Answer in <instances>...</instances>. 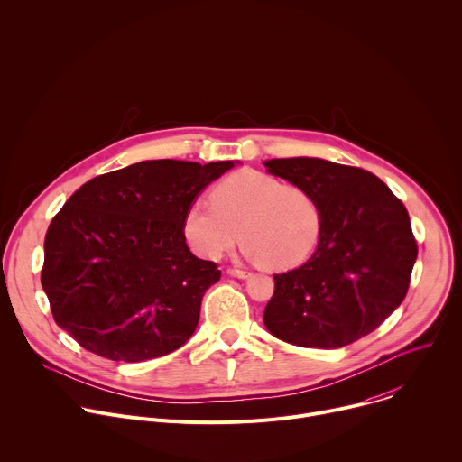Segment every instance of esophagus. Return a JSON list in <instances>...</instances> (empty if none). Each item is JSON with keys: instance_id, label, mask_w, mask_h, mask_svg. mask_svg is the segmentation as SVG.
Returning <instances> with one entry per match:
<instances>
[{"instance_id": "esophagus-1", "label": "esophagus", "mask_w": 462, "mask_h": 462, "mask_svg": "<svg viewBox=\"0 0 462 462\" xmlns=\"http://www.w3.org/2000/svg\"><path fill=\"white\" fill-rule=\"evenodd\" d=\"M226 273H228L230 276H234V278H241V280H245V278H248V276H250V273H248V271H245V269H236V267H230Z\"/></svg>"}]
</instances>
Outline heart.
Masks as SVG:
<instances>
[{"mask_svg": "<svg viewBox=\"0 0 462 462\" xmlns=\"http://www.w3.org/2000/svg\"><path fill=\"white\" fill-rule=\"evenodd\" d=\"M210 201L189 203L182 217L184 236L201 257L219 259L241 237L250 259L283 271L318 245L321 207L301 184L245 170L217 182Z\"/></svg>", "mask_w": 462, "mask_h": 462, "instance_id": "1", "label": "heart"}]
</instances>
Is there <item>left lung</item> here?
<instances>
[{
    "mask_svg": "<svg viewBox=\"0 0 462 462\" xmlns=\"http://www.w3.org/2000/svg\"><path fill=\"white\" fill-rule=\"evenodd\" d=\"M265 166L314 193L321 234L307 263L274 274L263 321L300 347L338 349L367 337L410 289L419 248L406 207L362 168L309 157Z\"/></svg>",
    "mask_w": 462,
    "mask_h": 462,
    "instance_id": "obj_1",
    "label": "left lung"
}]
</instances>
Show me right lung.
I'll return each mask as SVG.
<instances>
[{
  "instance_id": "add662e5",
  "label": "right lung",
  "mask_w": 462,
  "mask_h": 462,
  "mask_svg": "<svg viewBox=\"0 0 462 462\" xmlns=\"http://www.w3.org/2000/svg\"><path fill=\"white\" fill-rule=\"evenodd\" d=\"M234 166L144 161L80 186L45 234L42 287L54 321L84 349L144 362L179 349L221 271L182 230L189 203Z\"/></svg>"
}]
</instances>
